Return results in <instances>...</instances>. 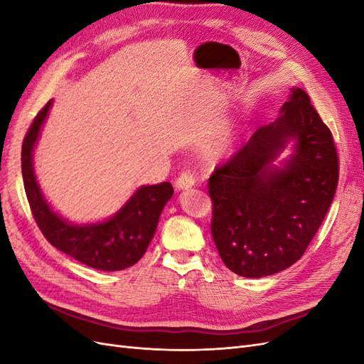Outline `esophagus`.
<instances>
[{
    "instance_id": "34e87169",
    "label": "esophagus",
    "mask_w": 364,
    "mask_h": 364,
    "mask_svg": "<svg viewBox=\"0 0 364 364\" xmlns=\"http://www.w3.org/2000/svg\"><path fill=\"white\" fill-rule=\"evenodd\" d=\"M196 176L191 171H183L179 174V178L176 179V188L178 190H188L194 185Z\"/></svg>"
}]
</instances>
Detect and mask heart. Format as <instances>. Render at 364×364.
<instances>
[{
    "instance_id": "1",
    "label": "heart",
    "mask_w": 364,
    "mask_h": 364,
    "mask_svg": "<svg viewBox=\"0 0 364 364\" xmlns=\"http://www.w3.org/2000/svg\"><path fill=\"white\" fill-rule=\"evenodd\" d=\"M229 139H230L229 129L218 132V134L214 138L209 139V142L205 146V155L208 158H218L220 155H223L225 150L228 149Z\"/></svg>"
}]
</instances>
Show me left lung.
I'll return each mask as SVG.
<instances>
[{
  "label": "left lung",
  "instance_id": "1",
  "mask_svg": "<svg viewBox=\"0 0 364 364\" xmlns=\"http://www.w3.org/2000/svg\"><path fill=\"white\" fill-rule=\"evenodd\" d=\"M281 112L208 181L214 243L240 277H269L299 259L336 194L337 149L310 97L293 87ZM289 140L295 141L292 158L284 169L272 168Z\"/></svg>",
  "mask_w": 364,
  "mask_h": 364
}]
</instances>
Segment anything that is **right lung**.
Masks as SVG:
<instances>
[{
	"instance_id": "obj_1",
	"label": "right lung",
	"mask_w": 364,
	"mask_h": 364,
	"mask_svg": "<svg viewBox=\"0 0 364 364\" xmlns=\"http://www.w3.org/2000/svg\"><path fill=\"white\" fill-rule=\"evenodd\" d=\"M51 102L43 106L27 132L21 151L24 188L41 232L54 247L74 259L98 270H124L141 259L155 235L164 205L173 196L170 182L141 186L121 208L103 223L77 226L60 218L43 199L33 171V147L47 118Z\"/></svg>"
}]
</instances>
